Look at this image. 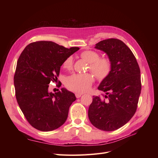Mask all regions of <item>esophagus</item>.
Masks as SVG:
<instances>
[{
	"label": "esophagus",
	"mask_w": 158,
	"mask_h": 158,
	"mask_svg": "<svg viewBox=\"0 0 158 158\" xmlns=\"http://www.w3.org/2000/svg\"><path fill=\"white\" fill-rule=\"evenodd\" d=\"M82 95V94H79V93H76V94H75V95H76V98H80V97H81V95Z\"/></svg>",
	"instance_id": "34e87169"
}]
</instances>
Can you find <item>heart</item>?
Instances as JSON below:
<instances>
[{"label": "heart", "instance_id": "b5f03b06", "mask_svg": "<svg viewBox=\"0 0 158 158\" xmlns=\"http://www.w3.org/2000/svg\"><path fill=\"white\" fill-rule=\"evenodd\" d=\"M80 56L89 63V69L98 80H103L111 73L112 64L107 57H100L98 52L94 50H85L80 53ZM73 65V59L69 56L63 62V66L66 70H70ZM94 80L93 74L90 73L74 74L66 78L65 85L71 91L83 93L88 91Z\"/></svg>", "mask_w": 158, "mask_h": 158}]
</instances>
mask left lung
Instances as JSON below:
<instances>
[{"label":"left lung","instance_id":"8db88e82","mask_svg":"<svg viewBox=\"0 0 158 158\" xmlns=\"http://www.w3.org/2000/svg\"><path fill=\"white\" fill-rule=\"evenodd\" d=\"M95 48L108 55L112 68L98 87L106 93V99L93 96L88 117L95 127L113 131L127 123L136 111L142 87L140 70L132 52L121 40H105Z\"/></svg>","mask_w":158,"mask_h":158}]
</instances>
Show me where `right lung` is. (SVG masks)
Here are the masks:
<instances>
[{
    "mask_svg": "<svg viewBox=\"0 0 158 158\" xmlns=\"http://www.w3.org/2000/svg\"><path fill=\"white\" fill-rule=\"evenodd\" d=\"M79 50L52 41H40L26 47L18 60L14 84L17 102L30 125L41 131L62 126L68 117L75 95L62 88L49 92V84L56 82L64 60Z\"/></svg>",
    "mask_w": 158,
    "mask_h": 158,
    "instance_id": "add662e5",
    "label": "right lung"
}]
</instances>
